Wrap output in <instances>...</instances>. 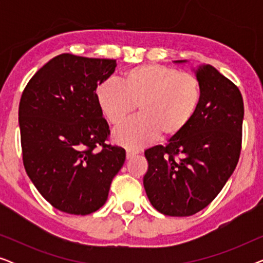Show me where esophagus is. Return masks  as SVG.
<instances>
[{"mask_svg":"<svg viewBox=\"0 0 263 263\" xmlns=\"http://www.w3.org/2000/svg\"><path fill=\"white\" fill-rule=\"evenodd\" d=\"M136 154H139V151L127 149V159H132V158H134Z\"/></svg>","mask_w":263,"mask_h":263,"instance_id":"34e87169","label":"esophagus"}]
</instances>
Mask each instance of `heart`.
<instances>
[{
    "mask_svg": "<svg viewBox=\"0 0 263 263\" xmlns=\"http://www.w3.org/2000/svg\"><path fill=\"white\" fill-rule=\"evenodd\" d=\"M121 85H98L96 99L107 122L118 127L139 107L140 116L114 133L118 145L139 148L158 136L168 139L188 127L199 110L202 85L195 74L161 64H142L125 70Z\"/></svg>",
    "mask_w": 263,
    "mask_h": 263,
    "instance_id": "heart-1",
    "label": "heart"
}]
</instances>
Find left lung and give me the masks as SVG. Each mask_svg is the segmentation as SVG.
<instances>
[{"label":"left lung","mask_w":263,"mask_h":263,"mask_svg":"<svg viewBox=\"0 0 263 263\" xmlns=\"http://www.w3.org/2000/svg\"><path fill=\"white\" fill-rule=\"evenodd\" d=\"M195 75L202 85L195 117L166 146L145 151L147 197L170 217H189L207 207L235 171L242 147L244 105L238 87L211 64L199 66Z\"/></svg>","instance_id":"1"}]
</instances>
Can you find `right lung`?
<instances>
[{
    "label": "right lung",
    "instance_id": "obj_1",
    "mask_svg": "<svg viewBox=\"0 0 263 263\" xmlns=\"http://www.w3.org/2000/svg\"><path fill=\"white\" fill-rule=\"evenodd\" d=\"M116 60L62 53L35 73L19 104L24 166L42 196L57 210L86 215L106 202L125 151L107 145L109 124L96 89Z\"/></svg>",
    "mask_w": 263,
    "mask_h": 263
}]
</instances>
